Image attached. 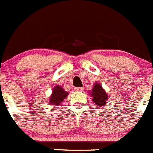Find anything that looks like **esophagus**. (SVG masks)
<instances>
[{"label": "esophagus", "instance_id": "34e87169", "mask_svg": "<svg viewBox=\"0 0 153 153\" xmlns=\"http://www.w3.org/2000/svg\"><path fill=\"white\" fill-rule=\"evenodd\" d=\"M75 91H78V92L84 91V88H75Z\"/></svg>", "mask_w": 153, "mask_h": 153}]
</instances>
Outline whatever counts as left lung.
Masks as SVG:
<instances>
[{
	"label": "left lung",
	"mask_w": 153,
	"mask_h": 153,
	"mask_svg": "<svg viewBox=\"0 0 153 153\" xmlns=\"http://www.w3.org/2000/svg\"><path fill=\"white\" fill-rule=\"evenodd\" d=\"M89 95L92 97V101L96 105L100 107H104L106 105L108 95L100 83L94 84L91 91H89Z\"/></svg>",
	"instance_id": "1"
}]
</instances>
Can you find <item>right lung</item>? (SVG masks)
I'll use <instances>...</instances> for the list:
<instances>
[{"instance_id":"1","label":"right lung","mask_w":153,"mask_h":153,"mask_svg":"<svg viewBox=\"0 0 153 153\" xmlns=\"http://www.w3.org/2000/svg\"><path fill=\"white\" fill-rule=\"evenodd\" d=\"M68 95V92L65 91L60 85H56L53 88L52 94L49 98V103L50 104L59 106Z\"/></svg>"}]
</instances>
